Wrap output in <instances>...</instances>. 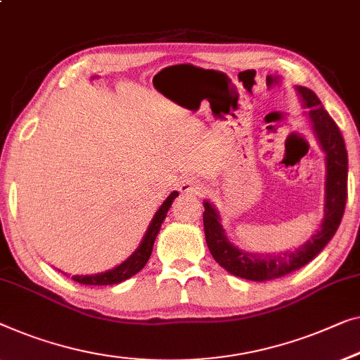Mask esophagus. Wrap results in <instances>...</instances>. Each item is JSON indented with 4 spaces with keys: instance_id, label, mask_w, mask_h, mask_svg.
I'll use <instances>...</instances> for the list:
<instances>
[{
    "instance_id": "obj_1",
    "label": "esophagus",
    "mask_w": 360,
    "mask_h": 360,
    "mask_svg": "<svg viewBox=\"0 0 360 360\" xmlns=\"http://www.w3.org/2000/svg\"><path fill=\"white\" fill-rule=\"evenodd\" d=\"M179 188L181 193H193V195H198V193H201L202 188H205V185H202L201 180L195 179V176H184V179L180 180L179 184Z\"/></svg>"
}]
</instances>
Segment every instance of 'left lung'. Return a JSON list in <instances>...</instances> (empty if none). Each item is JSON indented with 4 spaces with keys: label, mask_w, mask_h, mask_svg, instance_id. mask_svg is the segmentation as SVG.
I'll return each mask as SVG.
<instances>
[{
    "label": "left lung",
    "mask_w": 360,
    "mask_h": 360,
    "mask_svg": "<svg viewBox=\"0 0 360 360\" xmlns=\"http://www.w3.org/2000/svg\"><path fill=\"white\" fill-rule=\"evenodd\" d=\"M302 96L321 149L326 154V202L325 217L320 231L315 233L305 245L295 252L283 255H253L245 253L229 242L224 229L219 222V216L214 206L205 201L202 224L207 248L212 258L224 269L238 278L250 281H269L292 271L305 266L319 255L326 243L335 236L340 227L342 214H345L347 200V150L342 134L335 120L323 108L320 98L309 87H297Z\"/></svg>",
    "instance_id": "obj_1"
}]
</instances>
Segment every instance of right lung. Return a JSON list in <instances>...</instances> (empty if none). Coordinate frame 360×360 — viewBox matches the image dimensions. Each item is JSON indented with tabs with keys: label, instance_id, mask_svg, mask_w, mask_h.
<instances>
[{
	"label": "right lung",
	"instance_id": "add662e5",
	"mask_svg": "<svg viewBox=\"0 0 360 360\" xmlns=\"http://www.w3.org/2000/svg\"><path fill=\"white\" fill-rule=\"evenodd\" d=\"M176 196H179V191L170 193V196L164 201V205L159 207V211L155 212V216L153 219V222H150L148 232H146L141 245H139L136 252H134L128 259H124L120 266L107 271V273H102V274L72 276V279H75L76 283L87 284V285H108V284L122 283V281L131 278V276L139 273V271L144 268V264L148 263L150 252H153L155 237H158L160 226H162L164 219H165V216H167V211L172 206V201H174Z\"/></svg>",
	"mask_w": 360,
	"mask_h": 360
}]
</instances>
